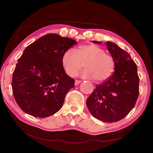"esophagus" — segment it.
<instances>
[{
	"mask_svg": "<svg viewBox=\"0 0 153 153\" xmlns=\"http://www.w3.org/2000/svg\"><path fill=\"white\" fill-rule=\"evenodd\" d=\"M80 83H82V81H81V80H77V79H76V81H75V85H79V84Z\"/></svg>",
	"mask_w": 153,
	"mask_h": 153,
	"instance_id": "obj_1",
	"label": "esophagus"
}]
</instances>
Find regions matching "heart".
I'll return each instance as SVG.
<instances>
[{
	"instance_id": "obj_1",
	"label": "heart",
	"mask_w": 153,
	"mask_h": 153,
	"mask_svg": "<svg viewBox=\"0 0 153 153\" xmlns=\"http://www.w3.org/2000/svg\"><path fill=\"white\" fill-rule=\"evenodd\" d=\"M62 64L66 74L70 77L76 76L82 68L85 78H93L102 82L108 79L114 71L115 61L112 55L94 44L81 45L75 51L70 49L63 55Z\"/></svg>"
}]
</instances>
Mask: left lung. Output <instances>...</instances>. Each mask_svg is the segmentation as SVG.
I'll list each match as a JSON object with an SVG mask.
<instances>
[{"label":"left lung","instance_id":"1","mask_svg":"<svg viewBox=\"0 0 153 153\" xmlns=\"http://www.w3.org/2000/svg\"><path fill=\"white\" fill-rule=\"evenodd\" d=\"M105 45L115 61V71L108 79L96 85L86 104L95 118L115 122L134 108L139 94V77L137 65L128 52L112 42L107 41Z\"/></svg>","mask_w":153,"mask_h":153}]
</instances>
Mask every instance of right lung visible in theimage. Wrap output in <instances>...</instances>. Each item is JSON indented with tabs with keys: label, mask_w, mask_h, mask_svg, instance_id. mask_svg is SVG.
Listing matches in <instances>:
<instances>
[{
	"label": "right lung",
	"mask_w": 153,
	"mask_h": 153,
	"mask_svg": "<svg viewBox=\"0 0 153 153\" xmlns=\"http://www.w3.org/2000/svg\"><path fill=\"white\" fill-rule=\"evenodd\" d=\"M76 44L72 39L50 33L25 48L12 81L13 95L23 111L46 118L61 108L66 93L75 83L64 69L62 57Z\"/></svg>",
	"instance_id": "obj_1"
}]
</instances>
